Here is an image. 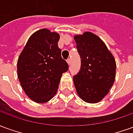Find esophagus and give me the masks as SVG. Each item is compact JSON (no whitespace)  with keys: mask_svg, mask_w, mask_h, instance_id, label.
Segmentation results:
<instances>
[{"mask_svg":"<svg viewBox=\"0 0 133 133\" xmlns=\"http://www.w3.org/2000/svg\"><path fill=\"white\" fill-rule=\"evenodd\" d=\"M67 63H68V65H70V64H71V61H70V59H68V60H67Z\"/></svg>","mask_w":133,"mask_h":133,"instance_id":"esophagus-1","label":"esophagus"}]
</instances>
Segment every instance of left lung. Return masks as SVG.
I'll return each instance as SVG.
<instances>
[{
  "label": "left lung",
  "mask_w": 133,
  "mask_h": 133,
  "mask_svg": "<svg viewBox=\"0 0 133 133\" xmlns=\"http://www.w3.org/2000/svg\"><path fill=\"white\" fill-rule=\"evenodd\" d=\"M80 55V71L73 82L79 97L85 102H100L113 85L116 63L103 41L90 32L74 37Z\"/></svg>",
  "instance_id": "1"
}]
</instances>
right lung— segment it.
I'll return each instance as SVG.
<instances>
[{
    "mask_svg": "<svg viewBox=\"0 0 133 133\" xmlns=\"http://www.w3.org/2000/svg\"><path fill=\"white\" fill-rule=\"evenodd\" d=\"M60 35L41 29L30 36L17 63L20 83L25 94L38 103H46L56 94L68 64L58 48Z\"/></svg>",
    "mask_w": 133,
    "mask_h": 133,
    "instance_id": "1",
    "label": "right lung"
}]
</instances>
